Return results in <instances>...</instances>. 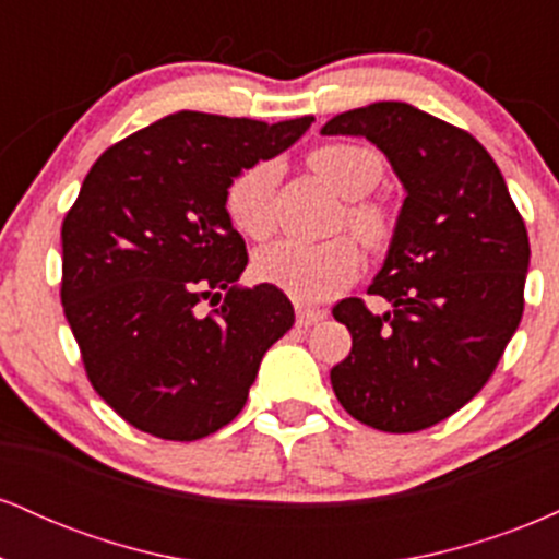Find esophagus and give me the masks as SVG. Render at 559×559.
<instances>
[{"label": "esophagus", "mask_w": 559, "mask_h": 559, "mask_svg": "<svg viewBox=\"0 0 559 559\" xmlns=\"http://www.w3.org/2000/svg\"><path fill=\"white\" fill-rule=\"evenodd\" d=\"M325 318V310H316V307H297V325H316Z\"/></svg>", "instance_id": "1"}]
</instances>
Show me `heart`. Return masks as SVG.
Listing matches in <instances>:
<instances>
[{
    "label": "heart",
    "instance_id": "heart-1",
    "mask_svg": "<svg viewBox=\"0 0 559 559\" xmlns=\"http://www.w3.org/2000/svg\"><path fill=\"white\" fill-rule=\"evenodd\" d=\"M310 168L336 191L352 199L346 223L368 247H378L389 234V221L378 204L357 202L383 178V157L365 144H325L307 157ZM278 181L275 163H254L234 178L226 191L228 221L249 239H265L273 230V191ZM254 273L301 305L323 301L360 275V254L346 239L307 243L281 239L267 243L254 258Z\"/></svg>",
    "mask_w": 559,
    "mask_h": 559
}]
</instances>
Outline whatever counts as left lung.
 <instances>
[{"mask_svg":"<svg viewBox=\"0 0 559 559\" xmlns=\"http://www.w3.org/2000/svg\"><path fill=\"white\" fill-rule=\"evenodd\" d=\"M323 136H362L400 178L404 202L386 260L362 299L333 307L352 352L331 386L352 418L389 433L431 428L484 389L523 318L531 247L489 152L407 102L342 112Z\"/></svg>","mask_w":559,"mask_h":559,"instance_id":"1","label":"left lung"}]
</instances>
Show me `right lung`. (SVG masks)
Here are the masks:
<instances>
[{"mask_svg":"<svg viewBox=\"0 0 559 559\" xmlns=\"http://www.w3.org/2000/svg\"><path fill=\"white\" fill-rule=\"evenodd\" d=\"M312 123L181 110L118 141L83 178L62 223L60 297L96 394L139 431H221L294 325L281 288L239 286L247 247L226 191Z\"/></svg>","mask_w":559,"mask_h":559,"instance_id":"add662e5","label":"right lung"}]
</instances>
